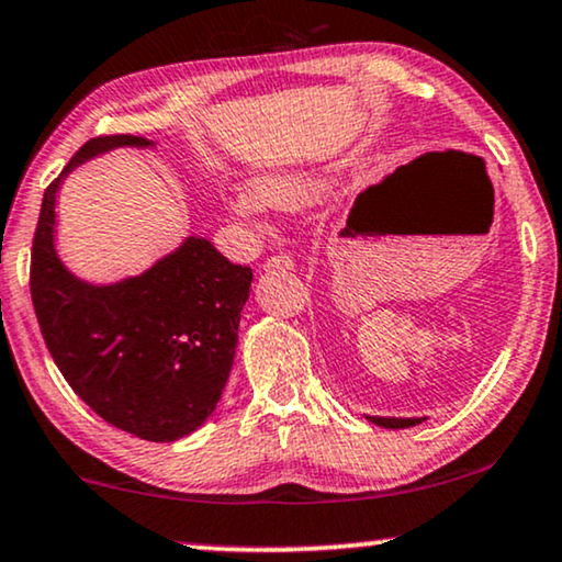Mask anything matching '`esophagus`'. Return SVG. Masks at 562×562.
<instances>
[{"label": "esophagus", "mask_w": 562, "mask_h": 562, "mask_svg": "<svg viewBox=\"0 0 562 562\" xmlns=\"http://www.w3.org/2000/svg\"><path fill=\"white\" fill-rule=\"evenodd\" d=\"M293 265H295V261L288 251H277L265 261V269H267V272H269V269H293Z\"/></svg>", "instance_id": "1"}]
</instances>
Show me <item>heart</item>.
<instances>
[{"label": "heart", "mask_w": 562, "mask_h": 562, "mask_svg": "<svg viewBox=\"0 0 562 562\" xmlns=\"http://www.w3.org/2000/svg\"><path fill=\"white\" fill-rule=\"evenodd\" d=\"M254 190H257L261 200L272 205H301L316 194L313 184L303 177H267L259 179ZM234 207L241 215H254L259 211V199L254 192H238Z\"/></svg>", "instance_id": "obj_1"}]
</instances>
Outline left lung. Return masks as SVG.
I'll list each match as a JSON object with an SVG mask.
<instances>
[{
	"label": "left lung",
	"mask_w": 562,
	"mask_h": 562,
	"mask_svg": "<svg viewBox=\"0 0 562 562\" xmlns=\"http://www.w3.org/2000/svg\"><path fill=\"white\" fill-rule=\"evenodd\" d=\"M372 424L385 426V429H406V426L422 424L424 418H385V416H370Z\"/></svg>",
	"instance_id": "1"
}]
</instances>
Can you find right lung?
Here are the masks:
<instances>
[{"instance_id": "obj_1", "label": "right lung", "mask_w": 562, "mask_h": 562, "mask_svg": "<svg viewBox=\"0 0 562 562\" xmlns=\"http://www.w3.org/2000/svg\"><path fill=\"white\" fill-rule=\"evenodd\" d=\"M112 146H148L115 133L89 138L66 171ZM61 177L43 194L30 251V297L46 347L71 391L104 422L148 442H175L218 406L238 344L251 269L205 238H187L140 277L94 288L54 249Z\"/></svg>"}]
</instances>
